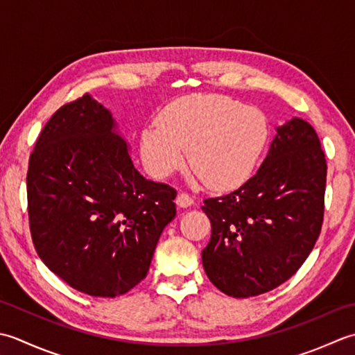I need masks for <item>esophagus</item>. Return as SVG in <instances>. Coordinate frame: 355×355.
I'll use <instances>...</instances> for the list:
<instances>
[{
	"instance_id": "obj_1",
	"label": "esophagus",
	"mask_w": 355,
	"mask_h": 355,
	"mask_svg": "<svg viewBox=\"0 0 355 355\" xmlns=\"http://www.w3.org/2000/svg\"><path fill=\"white\" fill-rule=\"evenodd\" d=\"M193 202H194L193 198H191L188 193H185V191H180V193L178 194V198H176V204H178L180 208L191 207Z\"/></svg>"
}]
</instances>
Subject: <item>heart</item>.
<instances>
[{"label":"heart","instance_id":"1","mask_svg":"<svg viewBox=\"0 0 355 355\" xmlns=\"http://www.w3.org/2000/svg\"><path fill=\"white\" fill-rule=\"evenodd\" d=\"M268 136V121L256 107L218 95L187 96L142 130L141 156L150 175L164 179L182 167L188 150L194 175L214 190H231L252 175Z\"/></svg>","mask_w":355,"mask_h":355}]
</instances>
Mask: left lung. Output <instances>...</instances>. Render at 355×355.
I'll return each instance as SVG.
<instances>
[{"instance_id":"obj_1","label":"left lung","mask_w":355,"mask_h":355,"mask_svg":"<svg viewBox=\"0 0 355 355\" xmlns=\"http://www.w3.org/2000/svg\"><path fill=\"white\" fill-rule=\"evenodd\" d=\"M327 168L314 128L294 118L277 128L254 176L204 200L211 239L202 263L216 288L252 297L297 272L322 231Z\"/></svg>"}]
</instances>
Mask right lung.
I'll return each instance as SVG.
<instances>
[{"label":"right lung","instance_id":"add662e5","mask_svg":"<svg viewBox=\"0 0 355 355\" xmlns=\"http://www.w3.org/2000/svg\"><path fill=\"white\" fill-rule=\"evenodd\" d=\"M108 110L90 95L64 104L36 139L27 170L32 241L50 271L93 297L146 279L175 188L139 175Z\"/></svg>","mask_w":355,"mask_h":355}]
</instances>
